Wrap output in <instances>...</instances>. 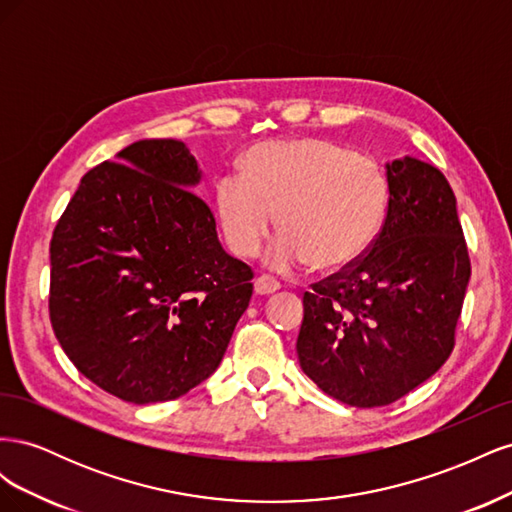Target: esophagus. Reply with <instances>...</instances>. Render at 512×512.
<instances>
[{
  "instance_id": "esophagus-1",
  "label": "esophagus",
  "mask_w": 512,
  "mask_h": 512,
  "mask_svg": "<svg viewBox=\"0 0 512 512\" xmlns=\"http://www.w3.org/2000/svg\"><path fill=\"white\" fill-rule=\"evenodd\" d=\"M254 290L256 294H273L280 290V282L273 280L271 275H258L254 280Z\"/></svg>"
}]
</instances>
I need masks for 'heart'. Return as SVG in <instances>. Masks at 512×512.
I'll list each match as a JSON object with an SVG mask.
<instances>
[{"label":"heart","instance_id":"obj_1","mask_svg":"<svg viewBox=\"0 0 512 512\" xmlns=\"http://www.w3.org/2000/svg\"><path fill=\"white\" fill-rule=\"evenodd\" d=\"M243 173L215 185L224 235L237 254L252 256L280 213L284 237L267 260L282 271L307 262L324 273L352 267L376 243L389 213L382 166L327 138L256 145Z\"/></svg>","mask_w":512,"mask_h":512}]
</instances>
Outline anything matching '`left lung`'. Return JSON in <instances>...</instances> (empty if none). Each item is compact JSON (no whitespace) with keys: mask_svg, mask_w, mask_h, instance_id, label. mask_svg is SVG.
<instances>
[{"mask_svg":"<svg viewBox=\"0 0 512 512\" xmlns=\"http://www.w3.org/2000/svg\"><path fill=\"white\" fill-rule=\"evenodd\" d=\"M389 213L365 258L303 297L299 365L354 408L389 406L446 363L470 282L457 200L436 166H384Z\"/></svg>","mask_w":512,"mask_h":512,"instance_id":"8db88e82","label":"left lung"}]
</instances>
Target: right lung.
<instances>
[{
    "label": "right lung",
    "instance_id": "right-lung-1",
    "mask_svg": "<svg viewBox=\"0 0 512 512\" xmlns=\"http://www.w3.org/2000/svg\"><path fill=\"white\" fill-rule=\"evenodd\" d=\"M188 145L145 138L81 179L51 239V324L85 378L130 404L207 380L252 299L192 190Z\"/></svg>",
    "mask_w": 512,
    "mask_h": 512
}]
</instances>
